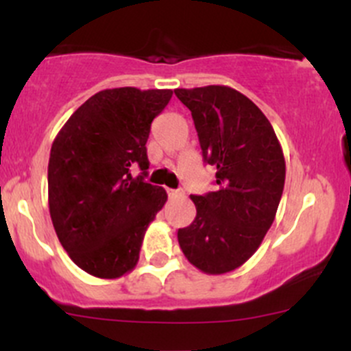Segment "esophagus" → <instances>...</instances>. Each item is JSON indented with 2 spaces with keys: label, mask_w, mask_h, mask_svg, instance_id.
<instances>
[{
  "label": "esophagus",
  "mask_w": 351,
  "mask_h": 351,
  "mask_svg": "<svg viewBox=\"0 0 351 351\" xmlns=\"http://www.w3.org/2000/svg\"><path fill=\"white\" fill-rule=\"evenodd\" d=\"M168 195L171 198H176V197H182L183 192L182 190H173V189H168Z\"/></svg>",
  "instance_id": "obj_1"
}]
</instances>
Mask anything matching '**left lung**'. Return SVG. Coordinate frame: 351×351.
Listing matches in <instances>:
<instances>
[{"label":"left lung","mask_w":351,"mask_h":351,"mask_svg":"<svg viewBox=\"0 0 351 351\" xmlns=\"http://www.w3.org/2000/svg\"><path fill=\"white\" fill-rule=\"evenodd\" d=\"M192 112L204 161L215 166V192L192 195L197 217L178 229L183 254L198 270L239 268L274 224L285 183V159L267 117L229 86L175 90Z\"/></svg>","instance_id":"1"}]
</instances>
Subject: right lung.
I'll list each match as a JSON object with an SVG mask.
<instances>
[{
  "label": "right lung",
  "instance_id": "1",
  "mask_svg": "<svg viewBox=\"0 0 351 351\" xmlns=\"http://www.w3.org/2000/svg\"><path fill=\"white\" fill-rule=\"evenodd\" d=\"M171 95L130 86L98 91L52 143V224L71 260L93 277L119 278L136 267L147 226L168 198L144 176L151 123ZM136 165L143 173L134 179Z\"/></svg>",
  "mask_w": 351,
  "mask_h": 351
}]
</instances>
